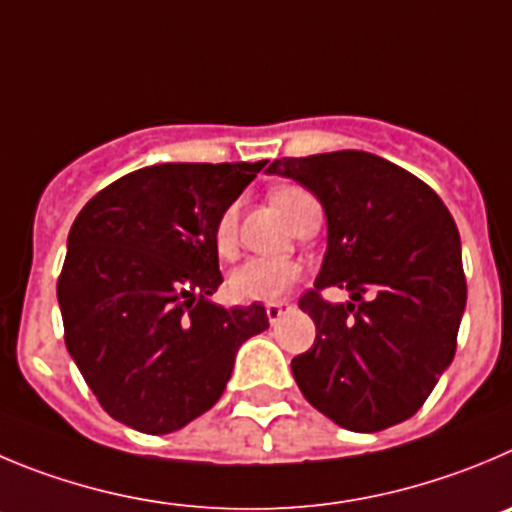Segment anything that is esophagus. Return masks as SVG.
<instances>
[{
	"mask_svg": "<svg viewBox=\"0 0 512 512\" xmlns=\"http://www.w3.org/2000/svg\"><path fill=\"white\" fill-rule=\"evenodd\" d=\"M288 310H290V305L283 303V300H280V303H267L265 313H267V321H270V326H278L280 318H283Z\"/></svg>",
	"mask_w": 512,
	"mask_h": 512,
	"instance_id": "obj_1",
	"label": "esophagus"
}]
</instances>
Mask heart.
<instances>
[{"mask_svg":"<svg viewBox=\"0 0 512 512\" xmlns=\"http://www.w3.org/2000/svg\"><path fill=\"white\" fill-rule=\"evenodd\" d=\"M308 199H313L300 186H283L275 191V204L280 212L293 224L300 207ZM214 247L219 257H232L237 247V207H227L219 214L214 224ZM300 278V265L293 260H278V257H252L242 262L237 270L229 275L227 290L234 300L240 303H272L283 298L285 290Z\"/></svg>","mask_w":512,"mask_h":512,"instance_id":"1","label":"heart"}]
</instances>
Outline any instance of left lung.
Returning a JSON list of instances; mask_svg holds the SVG:
<instances>
[{"mask_svg":"<svg viewBox=\"0 0 512 512\" xmlns=\"http://www.w3.org/2000/svg\"><path fill=\"white\" fill-rule=\"evenodd\" d=\"M267 174L313 191L328 222L315 290L300 298L315 323L313 348L290 364L300 391L351 432L404 422L455 358L467 303L455 219L422 179L366 151L275 159ZM331 284L352 300L323 301Z\"/></svg>","mask_w":512,"mask_h":512,"instance_id":"1","label":"left lung"}]
</instances>
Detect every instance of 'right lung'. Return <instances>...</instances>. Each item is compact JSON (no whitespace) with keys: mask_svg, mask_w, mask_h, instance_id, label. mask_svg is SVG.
<instances>
[{"mask_svg":"<svg viewBox=\"0 0 512 512\" xmlns=\"http://www.w3.org/2000/svg\"><path fill=\"white\" fill-rule=\"evenodd\" d=\"M267 161L156 164L98 191L75 217L57 280L65 346L100 407L169 434L214 407L260 303L222 308L214 224Z\"/></svg>","mask_w":512,"mask_h":512,"instance_id":"obj_1","label":"right lung"}]
</instances>
